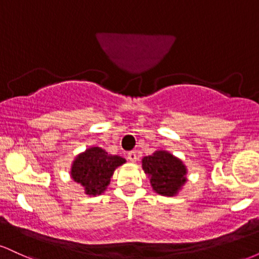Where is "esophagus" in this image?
Listing matches in <instances>:
<instances>
[{"mask_svg":"<svg viewBox=\"0 0 259 259\" xmlns=\"http://www.w3.org/2000/svg\"><path fill=\"white\" fill-rule=\"evenodd\" d=\"M127 159L130 160V162H136V152H134V151H132V152L127 153Z\"/></svg>","mask_w":259,"mask_h":259,"instance_id":"1","label":"esophagus"}]
</instances>
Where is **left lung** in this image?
Instances as JSON below:
<instances>
[{
	"label": "left lung",
	"mask_w": 259,
	"mask_h": 259,
	"mask_svg": "<svg viewBox=\"0 0 259 259\" xmlns=\"http://www.w3.org/2000/svg\"><path fill=\"white\" fill-rule=\"evenodd\" d=\"M142 169L150 178L152 189L162 196L173 197L186 183L185 164L167 151H156L144 157Z\"/></svg>",
	"instance_id": "left-lung-1"
}]
</instances>
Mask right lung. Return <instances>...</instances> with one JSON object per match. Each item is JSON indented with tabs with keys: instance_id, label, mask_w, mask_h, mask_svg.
<instances>
[{
	"instance_id": "right-lung-1",
	"label": "right lung",
	"mask_w": 259,
	"mask_h": 259,
	"mask_svg": "<svg viewBox=\"0 0 259 259\" xmlns=\"http://www.w3.org/2000/svg\"><path fill=\"white\" fill-rule=\"evenodd\" d=\"M125 162L123 157L108 154L103 148L90 147L73 160L70 175L84 187L86 195H101L111 183L115 169Z\"/></svg>"
}]
</instances>
